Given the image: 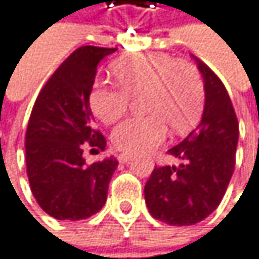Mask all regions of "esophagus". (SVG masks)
<instances>
[{
	"mask_svg": "<svg viewBox=\"0 0 259 259\" xmlns=\"http://www.w3.org/2000/svg\"><path fill=\"white\" fill-rule=\"evenodd\" d=\"M131 158H133V155H131V154H125V152L119 154V157H117V160H119L120 163H128Z\"/></svg>",
	"mask_w": 259,
	"mask_h": 259,
	"instance_id": "34e87169",
	"label": "esophagus"
}]
</instances>
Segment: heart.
<instances>
[{"label": "heart", "mask_w": 259, "mask_h": 259, "mask_svg": "<svg viewBox=\"0 0 259 259\" xmlns=\"http://www.w3.org/2000/svg\"><path fill=\"white\" fill-rule=\"evenodd\" d=\"M111 72L119 87L95 84L89 104L104 123L120 119L130 96L143 93V117H131L114 128L113 145L123 152L136 154L152 149L167 136V125L175 133H186L199 120L205 87L197 67L175 60L166 53H140L116 62Z\"/></svg>", "instance_id": "obj_1"}]
</instances>
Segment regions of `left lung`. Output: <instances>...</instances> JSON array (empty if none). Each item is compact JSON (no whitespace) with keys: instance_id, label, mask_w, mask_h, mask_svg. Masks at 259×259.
Listing matches in <instances>:
<instances>
[{"instance_id":"obj_1","label":"left lung","mask_w":259,"mask_h":259,"mask_svg":"<svg viewBox=\"0 0 259 259\" xmlns=\"http://www.w3.org/2000/svg\"><path fill=\"white\" fill-rule=\"evenodd\" d=\"M205 105L199 125L167 152L178 166L155 167L145 186L151 215L174 226L206 219L222 202L235 167L238 120L219 76L199 59Z\"/></svg>"}]
</instances>
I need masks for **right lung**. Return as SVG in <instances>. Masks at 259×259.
<instances>
[{
    "label": "right lung",
    "instance_id": "right-lung-1",
    "mask_svg": "<svg viewBox=\"0 0 259 259\" xmlns=\"http://www.w3.org/2000/svg\"><path fill=\"white\" fill-rule=\"evenodd\" d=\"M116 48L81 47L51 75L40 90L25 134L27 175L40 208L57 220H82L107 200L117 167L113 157L87 164L84 146L105 149L95 130L89 96L99 62Z\"/></svg>",
    "mask_w": 259,
    "mask_h": 259
}]
</instances>
